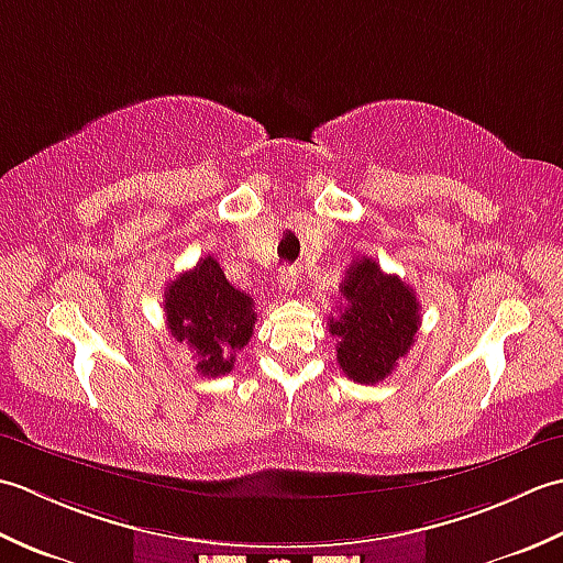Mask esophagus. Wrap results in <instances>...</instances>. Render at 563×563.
<instances>
[{
	"instance_id": "esophagus-1",
	"label": "esophagus",
	"mask_w": 563,
	"mask_h": 563,
	"mask_svg": "<svg viewBox=\"0 0 563 563\" xmlns=\"http://www.w3.org/2000/svg\"><path fill=\"white\" fill-rule=\"evenodd\" d=\"M296 282H298V274H296V269H282L279 272V277H277V284H279V289L284 291V294H291L294 289H296Z\"/></svg>"
}]
</instances>
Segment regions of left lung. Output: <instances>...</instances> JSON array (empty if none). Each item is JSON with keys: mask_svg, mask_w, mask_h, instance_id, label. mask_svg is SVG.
<instances>
[{"mask_svg": "<svg viewBox=\"0 0 563 563\" xmlns=\"http://www.w3.org/2000/svg\"><path fill=\"white\" fill-rule=\"evenodd\" d=\"M342 311L328 318L338 338V364L352 382L378 384L404 360L420 328L416 291L374 260L352 262L340 284Z\"/></svg>", "mask_w": 563, "mask_h": 563, "instance_id": "left-lung-1", "label": "left lung"}]
</instances>
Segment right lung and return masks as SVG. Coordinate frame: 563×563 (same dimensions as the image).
<instances>
[{
  "instance_id": "right-lung-1",
  "label": "right lung",
  "mask_w": 563,
  "mask_h": 563,
  "mask_svg": "<svg viewBox=\"0 0 563 563\" xmlns=\"http://www.w3.org/2000/svg\"><path fill=\"white\" fill-rule=\"evenodd\" d=\"M165 316L172 338L189 347L203 376L231 374L257 320L252 298L225 279L211 255L167 286Z\"/></svg>"
}]
</instances>
